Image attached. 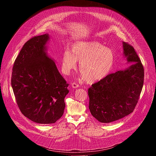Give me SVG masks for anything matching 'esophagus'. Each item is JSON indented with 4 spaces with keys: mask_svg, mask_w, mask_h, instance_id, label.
Instances as JSON below:
<instances>
[{
    "mask_svg": "<svg viewBox=\"0 0 156 156\" xmlns=\"http://www.w3.org/2000/svg\"><path fill=\"white\" fill-rule=\"evenodd\" d=\"M72 86L73 88H77V87H79V85L78 84H76V83H73L72 84Z\"/></svg>",
    "mask_w": 156,
    "mask_h": 156,
    "instance_id": "34e87169",
    "label": "esophagus"
}]
</instances>
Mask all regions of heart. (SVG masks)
Here are the masks:
<instances>
[{
    "label": "heart",
    "mask_w": 156,
    "mask_h": 156,
    "mask_svg": "<svg viewBox=\"0 0 156 156\" xmlns=\"http://www.w3.org/2000/svg\"><path fill=\"white\" fill-rule=\"evenodd\" d=\"M62 54V70L65 75L77 67L80 62V72L83 80L94 83L105 78L112 70L115 55L110 49L95 41H77Z\"/></svg>",
    "instance_id": "heart-1"
}]
</instances>
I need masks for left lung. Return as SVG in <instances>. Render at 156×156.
Listing matches in <instances>:
<instances>
[{
    "mask_svg": "<svg viewBox=\"0 0 156 156\" xmlns=\"http://www.w3.org/2000/svg\"><path fill=\"white\" fill-rule=\"evenodd\" d=\"M123 55L127 63H133L123 70L110 74L88 90L89 108L101 123L121 119L133 112L144 83V68L131 46L123 42Z\"/></svg>",
    "mask_w": 156,
    "mask_h": 156,
    "instance_id": "obj_1",
    "label": "left lung"
}]
</instances>
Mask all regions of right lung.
Wrapping results in <instances>:
<instances>
[{"label": "right lung", "instance_id": "right-lung-1", "mask_svg": "<svg viewBox=\"0 0 156 156\" xmlns=\"http://www.w3.org/2000/svg\"><path fill=\"white\" fill-rule=\"evenodd\" d=\"M50 36L32 37L21 49L13 66L11 84L18 106L26 117L41 124L62 116L69 84L47 52Z\"/></svg>", "mask_w": 156, "mask_h": 156}]
</instances>
